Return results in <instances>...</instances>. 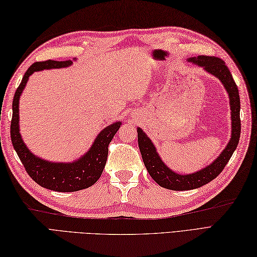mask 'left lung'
Returning <instances> with one entry per match:
<instances>
[{"label":"left lung","instance_id":"left-lung-1","mask_svg":"<svg viewBox=\"0 0 257 257\" xmlns=\"http://www.w3.org/2000/svg\"><path fill=\"white\" fill-rule=\"evenodd\" d=\"M189 63L198 65L203 68L206 73L214 76L219 79L228 95L231 109V138L226 147L222 150L216 159L211 162L209 166L204 167L201 170L192 173L180 174L171 170L161 157L158 154L156 147L151 139L140 127L137 128L138 145L141 152V157L145 166L148 170L151 178L162 188L174 191H185L198 189L202 185L211 182L222 172L228 160L231 159L233 152L235 151L238 145L239 135H241V119H239V102L238 89L233 79V76L227 68L225 63L219 57L212 56H198L188 58Z\"/></svg>","mask_w":257,"mask_h":257}]
</instances>
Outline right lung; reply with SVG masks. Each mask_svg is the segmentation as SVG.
<instances>
[{
  "label": "right lung",
  "mask_w": 257,
  "mask_h": 257,
  "mask_svg": "<svg viewBox=\"0 0 257 257\" xmlns=\"http://www.w3.org/2000/svg\"><path fill=\"white\" fill-rule=\"evenodd\" d=\"M73 61H46L33 64L26 70L24 77L15 91L12 103V121H11V140L26 172L41 187L57 192H75L91 187L100 178L106 166L108 146L119 130L121 121L107 125L97 135L94 143L87 152L72 162L48 161L37 157L27 148L20 134V98L30 76L44 69H58L69 67Z\"/></svg>",
  "instance_id": "right-lung-1"
}]
</instances>
